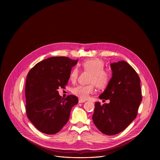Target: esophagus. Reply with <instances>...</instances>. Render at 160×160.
<instances>
[{
    "label": "esophagus",
    "instance_id": "1",
    "mask_svg": "<svg viewBox=\"0 0 160 160\" xmlns=\"http://www.w3.org/2000/svg\"><path fill=\"white\" fill-rule=\"evenodd\" d=\"M85 102H86V100H84L81 99V98L79 99V103H84Z\"/></svg>",
    "mask_w": 160,
    "mask_h": 160
}]
</instances>
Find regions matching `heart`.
<instances>
[{"label":"heart","mask_w":160,"mask_h":160,"mask_svg":"<svg viewBox=\"0 0 160 160\" xmlns=\"http://www.w3.org/2000/svg\"><path fill=\"white\" fill-rule=\"evenodd\" d=\"M105 63L99 58H91L83 62L81 67L84 71L91 73L89 85H79L74 88L72 93L81 99H88L95 91V85L99 89L105 88L111 79V73L104 68ZM79 70L76 67L72 69L70 73V80L75 81L78 76Z\"/></svg>","instance_id":"obj_1"}]
</instances>
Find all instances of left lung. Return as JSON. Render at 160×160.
Instances as JSON below:
<instances>
[{"instance_id": "1", "label": "left lung", "mask_w": 160, "mask_h": 160, "mask_svg": "<svg viewBox=\"0 0 160 160\" xmlns=\"http://www.w3.org/2000/svg\"><path fill=\"white\" fill-rule=\"evenodd\" d=\"M112 78L100 99L110 100L102 105L95 103L92 119L102 133L113 136L124 131L136 118L142 100L140 79L128 63L119 61L110 65Z\"/></svg>"}]
</instances>
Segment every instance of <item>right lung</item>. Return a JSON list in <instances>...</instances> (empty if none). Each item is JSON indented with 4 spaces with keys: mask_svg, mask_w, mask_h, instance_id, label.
Returning <instances> with one entry per match:
<instances>
[{
    "mask_svg": "<svg viewBox=\"0 0 160 160\" xmlns=\"http://www.w3.org/2000/svg\"><path fill=\"white\" fill-rule=\"evenodd\" d=\"M77 62L66 57H50L38 63L27 75L26 114L44 134L58 132L67 123L72 107L78 103L77 97L70 95L63 99L57 91L67 84L71 68Z\"/></svg>",
    "mask_w": 160,
    "mask_h": 160,
    "instance_id": "right-lung-1",
    "label": "right lung"
}]
</instances>
